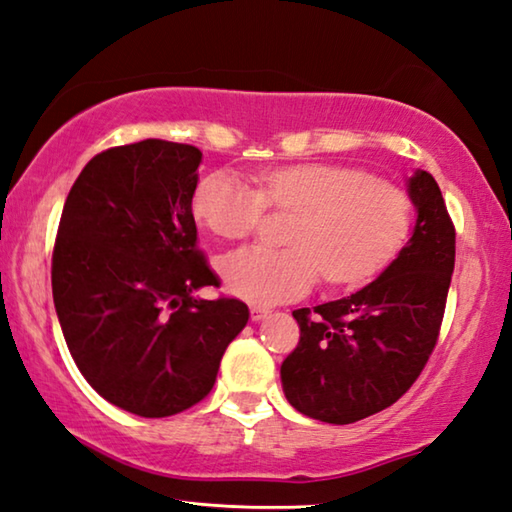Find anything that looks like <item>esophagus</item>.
Listing matches in <instances>:
<instances>
[{
	"mask_svg": "<svg viewBox=\"0 0 512 512\" xmlns=\"http://www.w3.org/2000/svg\"><path fill=\"white\" fill-rule=\"evenodd\" d=\"M251 321H261V319H265L267 315H270V308H265V306H251Z\"/></svg>",
	"mask_w": 512,
	"mask_h": 512,
	"instance_id": "obj_1",
	"label": "esophagus"
}]
</instances>
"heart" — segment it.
<instances>
[{
	"label": "heart",
	"mask_w": 512,
	"mask_h": 512,
	"mask_svg": "<svg viewBox=\"0 0 512 512\" xmlns=\"http://www.w3.org/2000/svg\"><path fill=\"white\" fill-rule=\"evenodd\" d=\"M265 209L294 213L285 249L245 247L224 258L222 276L236 297L274 303L306 294L321 279L355 285L378 274L409 238L414 204L400 186L339 164L265 170L258 188L227 170L197 182L193 218L224 240H242Z\"/></svg>",
	"instance_id": "obj_1"
}]
</instances>
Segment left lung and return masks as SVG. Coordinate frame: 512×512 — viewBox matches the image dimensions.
Listing matches in <instances>:
<instances>
[{
	"label": "left lung",
	"mask_w": 512,
	"mask_h": 512,
	"mask_svg": "<svg viewBox=\"0 0 512 512\" xmlns=\"http://www.w3.org/2000/svg\"><path fill=\"white\" fill-rule=\"evenodd\" d=\"M414 236L380 279L351 297L292 312L301 337L281 364L290 405L321 423L348 425L405 396L441 333L456 229L436 179H409Z\"/></svg>",
	"instance_id": "obj_1"
}]
</instances>
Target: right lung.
<instances>
[{"instance_id": "add662e5", "label": "right lung", "mask_w": 512, "mask_h": 512, "mask_svg": "<svg viewBox=\"0 0 512 512\" xmlns=\"http://www.w3.org/2000/svg\"><path fill=\"white\" fill-rule=\"evenodd\" d=\"M202 152L143 139L80 170L51 256L53 303L80 373L130 414L164 418L209 396L249 319L240 299L191 297L220 281L191 211Z\"/></svg>"}]
</instances>
